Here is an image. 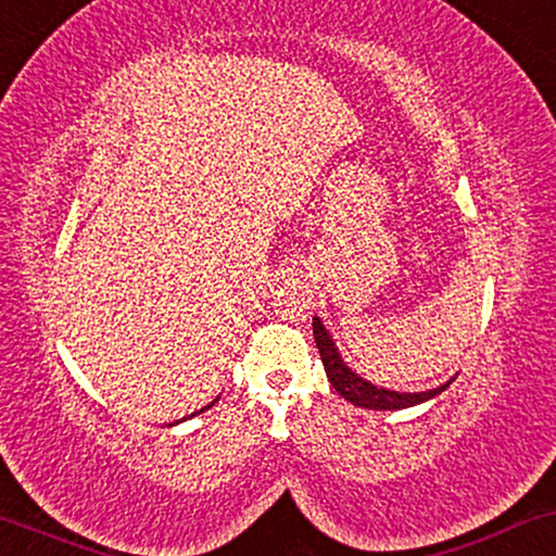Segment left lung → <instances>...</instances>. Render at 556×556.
Wrapping results in <instances>:
<instances>
[{
    "label": "left lung",
    "mask_w": 556,
    "mask_h": 556,
    "mask_svg": "<svg viewBox=\"0 0 556 556\" xmlns=\"http://www.w3.org/2000/svg\"><path fill=\"white\" fill-rule=\"evenodd\" d=\"M314 339H316L318 354H321L326 377H329L331 387L341 394V397L349 400L356 407H364V409H405V407L420 405V402L435 397V394H440L447 384H451V382L440 384V387H435V390H428V392L382 390V387H375V384H369L367 379L356 377L354 371L349 369L344 362H341V356L337 352V346H333L329 331L324 329V324L318 321V318H314Z\"/></svg>",
    "instance_id": "8db88e82"
}]
</instances>
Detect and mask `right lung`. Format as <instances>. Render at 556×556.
<instances>
[{"label":"right lung","mask_w":556,"mask_h":556,"mask_svg":"<svg viewBox=\"0 0 556 556\" xmlns=\"http://www.w3.org/2000/svg\"><path fill=\"white\" fill-rule=\"evenodd\" d=\"M212 405H215V402H212ZM212 405H207V407H202V409H197V413H194V415H200V413H204V409H210Z\"/></svg>","instance_id":"1"}]
</instances>
